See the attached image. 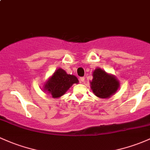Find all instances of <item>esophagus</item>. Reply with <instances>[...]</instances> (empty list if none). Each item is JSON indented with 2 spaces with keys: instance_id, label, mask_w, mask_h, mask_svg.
I'll return each mask as SVG.
<instances>
[{
  "instance_id": "obj_1",
  "label": "esophagus",
  "mask_w": 150,
  "mask_h": 150,
  "mask_svg": "<svg viewBox=\"0 0 150 150\" xmlns=\"http://www.w3.org/2000/svg\"><path fill=\"white\" fill-rule=\"evenodd\" d=\"M84 79H85L83 78V77H80V81L82 82V83H83V82H84Z\"/></svg>"
}]
</instances>
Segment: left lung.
<instances>
[{"instance_id":"left-lung-1","label":"left lung","mask_w":150,"mask_h":150,"mask_svg":"<svg viewBox=\"0 0 150 150\" xmlns=\"http://www.w3.org/2000/svg\"><path fill=\"white\" fill-rule=\"evenodd\" d=\"M92 76L93 79L90 81V87L97 97L109 99L120 87V81L115 76L100 68L95 69Z\"/></svg>"}]
</instances>
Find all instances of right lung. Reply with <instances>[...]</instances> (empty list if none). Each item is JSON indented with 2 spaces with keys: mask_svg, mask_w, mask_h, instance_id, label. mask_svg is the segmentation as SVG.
Wrapping results in <instances>:
<instances>
[{
  "mask_svg": "<svg viewBox=\"0 0 150 150\" xmlns=\"http://www.w3.org/2000/svg\"><path fill=\"white\" fill-rule=\"evenodd\" d=\"M78 83L76 76L68 74L64 69L59 68L45 82L43 91L47 92L54 99H58L65 94L74 83Z\"/></svg>",
  "mask_w": 150,
  "mask_h": 150,
  "instance_id": "add662e5",
  "label": "right lung"
}]
</instances>
